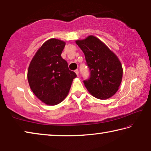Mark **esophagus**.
<instances>
[{"label":"esophagus","mask_w":151,"mask_h":151,"mask_svg":"<svg viewBox=\"0 0 151 151\" xmlns=\"http://www.w3.org/2000/svg\"><path fill=\"white\" fill-rule=\"evenodd\" d=\"M75 73L76 74V75H77V76H78V75H79V73H78V69H76V70H75Z\"/></svg>","instance_id":"obj_1"}]
</instances>
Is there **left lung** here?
<instances>
[{"label":"left lung","mask_w":151,"mask_h":151,"mask_svg":"<svg viewBox=\"0 0 151 151\" xmlns=\"http://www.w3.org/2000/svg\"><path fill=\"white\" fill-rule=\"evenodd\" d=\"M85 54L90 77L83 81L88 91L99 99H106L118 91L122 67L118 57L94 36L76 41Z\"/></svg>","instance_id":"left-lung-1"}]
</instances>
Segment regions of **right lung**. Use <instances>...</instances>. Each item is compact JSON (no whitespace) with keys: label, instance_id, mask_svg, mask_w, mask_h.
<instances>
[{"label":"right lung","instance_id":"right-lung-1","mask_svg":"<svg viewBox=\"0 0 151 151\" xmlns=\"http://www.w3.org/2000/svg\"><path fill=\"white\" fill-rule=\"evenodd\" d=\"M65 42L51 39L36 53L28 70V81L37 97L48 105H56L69 92L75 72L68 69V63L61 57Z\"/></svg>","mask_w":151,"mask_h":151}]
</instances>
